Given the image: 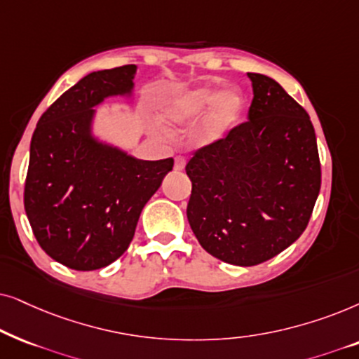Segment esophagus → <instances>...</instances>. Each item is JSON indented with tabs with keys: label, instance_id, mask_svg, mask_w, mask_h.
<instances>
[{
	"label": "esophagus",
	"instance_id": "obj_1",
	"mask_svg": "<svg viewBox=\"0 0 359 359\" xmlns=\"http://www.w3.org/2000/svg\"><path fill=\"white\" fill-rule=\"evenodd\" d=\"M184 169H185V157L177 156L175 157V162H174V170L180 172V170H184Z\"/></svg>",
	"mask_w": 359,
	"mask_h": 359
}]
</instances>
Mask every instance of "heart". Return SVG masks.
Segmentation results:
<instances>
[{
  "instance_id": "obj_1",
  "label": "heart",
  "mask_w": 359,
  "mask_h": 359,
  "mask_svg": "<svg viewBox=\"0 0 359 359\" xmlns=\"http://www.w3.org/2000/svg\"><path fill=\"white\" fill-rule=\"evenodd\" d=\"M243 107L245 100L235 90L217 93L210 88H200L170 100L165 104V114L172 121L182 123L198 118L212 107L200 131L203 141L212 142L222 140L231 130L233 124L240 118Z\"/></svg>"
}]
</instances>
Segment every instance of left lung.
Returning <instances> with one entry per match:
<instances>
[{"label":"left lung","mask_w":359,"mask_h":359,"mask_svg":"<svg viewBox=\"0 0 359 359\" xmlns=\"http://www.w3.org/2000/svg\"><path fill=\"white\" fill-rule=\"evenodd\" d=\"M248 76L255 95L248 121L185 165L190 228L205 251L235 266L261 264L292 245L322 184L307 111L271 76Z\"/></svg>","instance_id":"1"}]
</instances>
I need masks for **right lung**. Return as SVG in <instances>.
I'll list each match as a JSON object with an SVG mask.
<instances>
[{
	"label": "right lung",
	"mask_w": 359,
	"mask_h": 359,
	"mask_svg": "<svg viewBox=\"0 0 359 359\" xmlns=\"http://www.w3.org/2000/svg\"><path fill=\"white\" fill-rule=\"evenodd\" d=\"M136 65L92 72L60 95L31 140L24 208L37 243L75 271L111 264L174 159L141 161L92 136L93 107L131 95Z\"/></svg>",
	"instance_id": "add662e5"
}]
</instances>
